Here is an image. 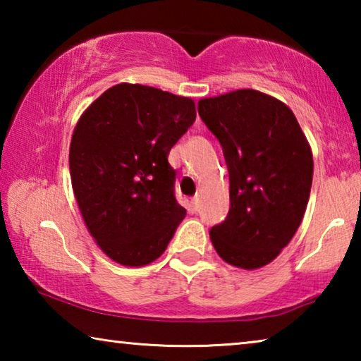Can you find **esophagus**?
Wrapping results in <instances>:
<instances>
[{"label": "esophagus", "mask_w": 361, "mask_h": 361, "mask_svg": "<svg viewBox=\"0 0 361 361\" xmlns=\"http://www.w3.org/2000/svg\"><path fill=\"white\" fill-rule=\"evenodd\" d=\"M191 207H192V210H195V212L199 210V207H200V199L197 197V195H195V197L191 200Z\"/></svg>", "instance_id": "obj_1"}]
</instances>
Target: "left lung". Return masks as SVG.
<instances>
[{"instance_id": "8db88e82", "label": "left lung", "mask_w": 361, "mask_h": 361, "mask_svg": "<svg viewBox=\"0 0 361 361\" xmlns=\"http://www.w3.org/2000/svg\"><path fill=\"white\" fill-rule=\"evenodd\" d=\"M221 143L231 209L210 229L216 253L231 266L259 269L277 258L302 221L314 161L291 109L274 97L239 89L197 103Z\"/></svg>"}]
</instances>
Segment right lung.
Returning a JSON list of instances; mask_svg holds the SVG:
<instances>
[{"label": "right lung", "mask_w": 361, "mask_h": 361, "mask_svg": "<svg viewBox=\"0 0 361 361\" xmlns=\"http://www.w3.org/2000/svg\"><path fill=\"white\" fill-rule=\"evenodd\" d=\"M194 121L192 99L129 82L109 87L81 114L70 145L71 186L108 258L140 267L166 252L186 216L167 157Z\"/></svg>", "instance_id": "right-lung-1"}]
</instances>
